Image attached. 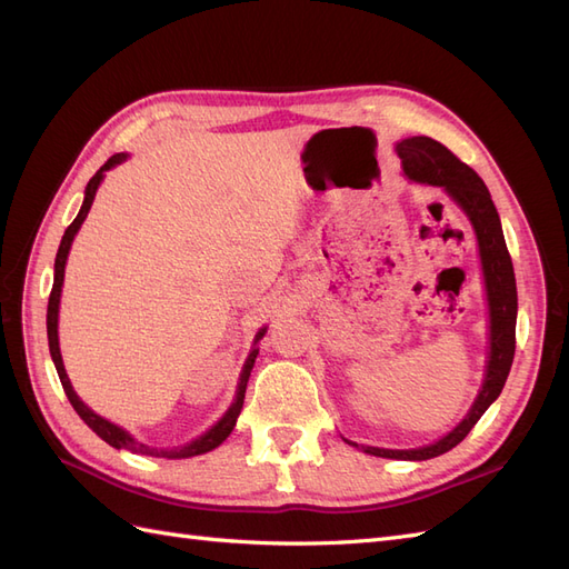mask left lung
Wrapping results in <instances>:
<instances>
[{"instance_id":"1","label":"left lung","mask_w":569,"mask_h":569,"mask_svg":"<svg viewBox=\"0 0 569 569\" xmlns=\"http://www.w3.org/2000/svg\"><path fill=\"white\" fill-rule=\"evenodd\" d=\"M399 153L403 176L408 182L429 184L443 189L458 209L468 218L470 228L477 239L481 280H485L487 295V313H489V347L485 363V380L475 396L470 410L465 412L462 420L446 432L441 439L418 446V449H380V446H366L343 439L353 449L377 458L391 460H429L446 451H451L477 420L485 416L487 408L501 396V389L508 380V372L515 356V322H518V287H515L512 261L506 247V237L498 218L496 206L487 184L475 173L470 166L458 161L453 153L439 144L432 137H406L393 147Z\"/></svg>"}]
</instances>
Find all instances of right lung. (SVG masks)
Masks as SVG:
<instances>
[{"instance_id": "1", "label": "right lung", "mask_w": 569, "mask_h": 569, "mask_svg": "<svg viewBox=\"0 0 569 569\" xmlns=\"http://www.w3.org/2000/svg\"><path fill=\"white\" fill-rule=\"evenodd\" d=\"M130 153L120 151V153H113V157L101 166L94 178L88 182V187H84V199H82V206L80 211L76 216V220L71 222V226L66 228L63 237H61V244H59V251H57V261H54V284H51V295H49V306H47V339H49V353H51V360H54V368L59 372V380H61V387L68 396V401H71V406L76 408L78 416L82 418V422L88 425L92 432L97 437L104 439L109 446H113V449H123V451H130V453H140V456H151V458H168V460H180V458H192V456H201V453H209L213 449H218V446L226 441L230 437V432L237 425V418L239 412H242V406H244V393H247V382L251 377V370H253V363H256V356H258V341H261L268 332V325H263L261 330L256 332L253 337V343H251V351L244 360L242 366V372H239V380H237V391H234V399L230 403V408L222 412L220 420L216 425H211L209 429H206L203 435H199L197 439L187 441L182 446H173V449H153V446H147L142 441H137L128 429H123L120 425L101 418L99 412H94L88 403H84L80 396L76 393L71 380H68L66 375V368H63V358H61V349H59V306H61V287H63V274H66V261H68V253H71V247H73V239L80 230V226L84 222V218H88L90 209H92V201L97 197V189L99 184L104 182L107 173L111 168L120 166L123 161H128Z\"/></svg>"}]
</instances>
